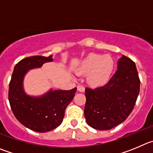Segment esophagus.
<instances>
[{"mask_svg":"<svg viewBox=\"0 0 153 153\" xmlns=\"http://www.w3.org/2000/svg\"><path fill=\"white\" fill-rule=\"evenodd\" d=\"M77 88H78V91H79V92H81V93H83V92H85V88H84V86H82V85H78V86H77Z\"/></svg>","mask_w":153,"mask_h":153,"instance_id":"1","label":"esophagus"}]
</instances>
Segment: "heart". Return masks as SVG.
Masks as SVG:
<instances>
[{
	"label": "heart",
	"mask_w": 153,
	"mask_h": 153,
	"mask_svg": "<svg viewBox=\"0 0 153 153\" xmlns=\"http://www.w3.org/2000/svg\"><path fill=\"white\" fill-rule=\"evenodd\" d=\"M113 68L114 60L110 56L90 53L81 61L76 73L88 75V83L92 87H99L108 82Z\"/></svg>",
	"instance_id": "1"
}]
</instances>
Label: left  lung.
<instances>
[{"mask_svg":"<svg viewBox=\"0 0 153 153\" xmlns=\"http://www.w3.org/2000/svg\"><path fill=\"white\" fill-rule=\"evenodd\" d=\"M136 65L122 56L118 69L103 86L85 88V116L91 128L101 131L112 129L126 120L132 112L140 92Z\"/></svg>","mask_w":153,"mask_h":153,"instance_id":"obj_1","label":"left lung"}]
</instances>
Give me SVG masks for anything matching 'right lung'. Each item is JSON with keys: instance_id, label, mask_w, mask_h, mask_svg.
Segmentation results:
<instances>
[{"instance_id": "add662e5", "label": "right lung", "mask_w": 153, "mask_h": 153, "mask_svg": "<svg viewBox=\"0 0 153 153\" xmlns=\"http://www.w3.org/2000/svg\"><path fill=\"white\" fill-rule=\"evenodd\" d=\"M48 57L34 56L22 59L15 65L9 86L10 105L22 125L36 132H48L62 123L65 111L75 97L77 88L69 91L50 90L41 97H31L24 91L23 79L29 69L52 62Z\"/></svg>"}]
</instances>
